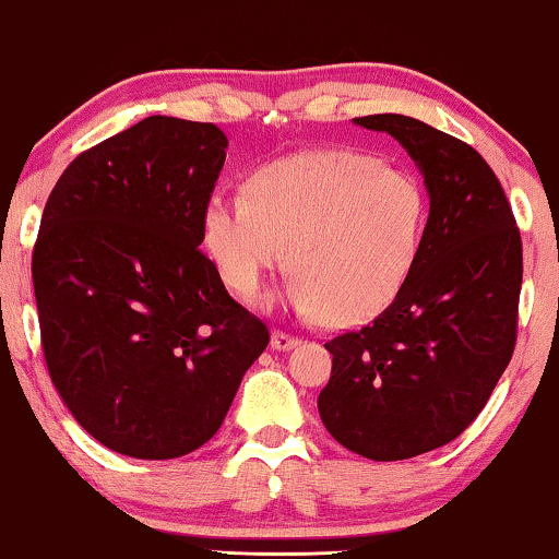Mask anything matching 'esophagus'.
I'll return each mask as SVG.
<instances>
[{
	"label": "esophagus",
	"mask_w": 559,
	"mask_h": 559,
	"mask_svg": "<svg viewBox=\"0 0 559 559\" xmlns=\"http://www.w3.org/2000/svg\"><path fill=\"white\" fill-rule=\"evenodd\" d=\"M297 343H300V338H297V335H293V333H287V331H274L272 333V348H277V350H287V348L297 346Z\"/></svg>",
	"instance_id": "1"
}]
</instances>
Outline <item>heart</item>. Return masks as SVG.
I'll list each match as a JSON object with an SVG mask.
<instances>
[{
	"instance_id": "obj_1",
	"label": "heart",
	"mask_w": 559,
	"mask_h": 559,
	"mask_svg": "<svg viewBox=\"0 0 559 559\" xmlns=\"http://www.w3.org/2000/svg\"><path fill=\"white\" fill-rule=\"evenodd\" d=\"M427 218L430 195L407 167L348 147L305 150L259 167L247 195H211L203 243L236 295L262 293L289 257L295 308L358 325L407 285Z\"/></svg>"
}]
</instances>
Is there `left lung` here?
I'll return each instance as SVG.
<instances>
[{
	"label": "left lung",
	"mask_w": 559,
	"mask_h": 559,
	"mask_svg": "<svg viewBox=\"0 0 559 559\" xmlns=\"http://www.w3.org/2000/svg\"><path fill=\"white\" fill-rule=\"evenodd\" d=\"M356 124L392 134L425 175L430 218L415 270L371 323L325 341V430L369 461L455 440L486 407L516 346L522 234L499 178L471 144L402 114Z\"/></svg>",
	"instance_id": "8db88e82"
}]
</instances>
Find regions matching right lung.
Returning <instances> with one entry per match:
<instances>
[{"label": "right lung", "instance_id": "obj_1", "mask_svg": "<svg viewBox=\"0 0 559 559\" xmlns=\"http://www.w3.org/2000/svg\"><path fill=\"white\" fill-rule=\"evenodd\" d=\"M226 147L209 121L147 117L81 152L45 203L43 356L79 425L114 453H193L270 343L201 251Z\"/></svg>", "mask_w": 559, "mask_h": 559}]
</instances>
